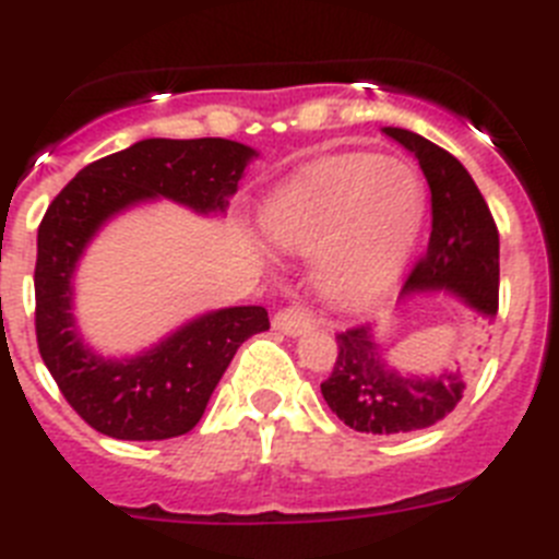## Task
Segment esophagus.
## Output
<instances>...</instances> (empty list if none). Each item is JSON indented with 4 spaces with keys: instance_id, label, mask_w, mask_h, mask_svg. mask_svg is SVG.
Segmentation results:
<instances>
[{
    "instance_id": "esophagus-1",
    "label": "esophagus",
    "mask_w": 559,
    "mask_h": 559,
    "mask_svg": "<svg viewBox=\"0 0 559 559\" xmlns=\"http://www.w3.org/2000/svg\"><path fill=\"white\" fill-rule=\"evenodd\" d=\"M271 328L280 330V333L285 335H305L316 328V319L308 308H302V305H288V308H283L280 313H274Z\"/></svg>"
}]
</instances>
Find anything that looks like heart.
Returning <instances> with one entry per match:
<instances>
[{"label":"heart","mask_w":559,"mask_h":559,"mask_svg":"<svg viewBox=\"0 0 559 559\" xmlns=\"http://www.w3.org/2000/svg\"><path fill=\"white\" fill-rule=\"evenodd\" d=\"M428 192L408 162L333 156L302 173L265 210L274 243L319 257V283L341 299L397 280L426 221Z\"/></svg>","instance_id":"obj_1"}]
</instances>
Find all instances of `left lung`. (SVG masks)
Here are the masks:
<instances>
[{
    "mask_svg": "<svg viewBox=\"0 0 559 559\" xmlns=\"http://www.w3.org/2000/svg\"><path fill=\"white\" fill-rule=\"evenodd\" d=\"M386 136L414 153L431 187V235L403 285L400 299L445 290L478 316L498 313V229L490 206L462 162L406 128H383ZM338 358L322 383L335 417L353 431L408 433L428 428L456 408L464 394L459 369L437 374L397 372L389 367L372 324L335 335Z\"/></svg>",
    "mask_w": 559,
    "mask_h": 559,
    "instance_id": "obj_1",
    "label": "left lung"
}]
</instances>
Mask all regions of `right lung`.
Masks as SVG:
<instances>
[{
	"label": "right lung",
	"instance_id": "add662e5",
	"mask_svg": "<svg viewBox=\"0 0 559 559\" xmlns=\"http://www.w3.org/2000/svg\"><path fill=\"white\" fill-rule=\"evenodd\" d=\"M257 151L231 140H142L83 167L38 226V353L67 403L114 439H170L192 431L237 347L269 330L260 305L221 308L181 324L131 358L83 344L72 302L75 271L97 231L131 206L167 199L224 215Z\"/></svg>",
	"mask_w": 559,
	"mask_h": 559
}]
</instances>
